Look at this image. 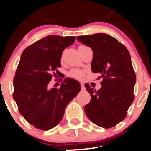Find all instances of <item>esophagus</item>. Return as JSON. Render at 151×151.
Masks as SVG:
<instances>
[{
  "label": "esophagus",
  "instance_id": "obj_1",
  "mask_svg": "<svg viewBox=\"0 0 151 151\" xmlns=\"http://www.w3.org/2000/svg\"><path fill=\"white\" fill-rule=\"evenodd\" d=\"M81 89H82V90H84V89H85L84 84H83V83H81Z\"/></svg>",
  "mask_w": 151,
  "mask_h": 151
}]
</instances>
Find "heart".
<instances>
[{
    "label": "heart",
    "instance_id": "b5f03b06",
    "mask_svg": "<svg viewBox=\"0 0 151 151\" xmlns=\"http://www.w3.org/2000/svg\"><path fill=\"white\" fill-rule=\"evenodd\" d=\"M84 47H86V45H80L78 46V50H80L81 49ZM69 76L70 77L78 79V80H82L84 78V71L78 69H73L69 73Z\"/></svg>",
    "mask_w": 151,
    "mask_h": 151
}]
</instances>
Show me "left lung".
<instances>
[{
    "label": "left lung",
    "mask_w": 151,
    "mask_h": 151,
    "mask_svg": "<svg viewBox=\"0 0 151 151\" xmlns=\"http://www.w3.org/2000/svg\"><path fill=\"white\" fill-rule=\"evenodd\" d=\"M80 42L93 51L92 71L100 73L103 81L96 91L88 83L91 101L84 107L88 118L98 126L109 128L124 120L134 100L136 74L128 49L114 37L98 33L79 36Z\"/></svg>",
    "instance_id": "8db88e82"
}]
</instances>
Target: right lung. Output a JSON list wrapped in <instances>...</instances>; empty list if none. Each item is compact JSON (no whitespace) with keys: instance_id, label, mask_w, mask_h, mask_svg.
Masks as SVG:
<instances>
[{"instance_id":"right-lung-1","label":"right lung","mask_w":151,"mask_h":151,"mask_svg":"<svg viewBox=\"0 0 151 151\" xmlns=\"http://www.w3.org/2000/svg\"><path fill=\"white\" fill-rule=\"evenodd\" d=\"M75 40V36H47L22 53L13 81V98L20 114L37 129L48 131L57 126L67 105L80 92L78 81L70 78L59 89H48L53 76L60 73L57 68L62 52Z\"/></svg>"}]
</instances>
